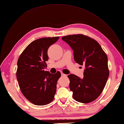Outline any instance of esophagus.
Returning a JSON list of instances; mask_svg holds the SVG:
<instances>
[{
    "label": "esophagus",
    "instance_id": "34e87169",
    "mask_svg": "<svg viewBox=\"0 0 124 124\" xmlns=\"http://www.w3.org/2000/svg\"><path fill=\"white\" fill-rule=\"evenodd\" d=\"M61 76H62V77H65V76H67V75L64 74L63 73H61Z\"/></svg>",
    "mask_w": 124,
    "mask_h": 124
}]
</instances>
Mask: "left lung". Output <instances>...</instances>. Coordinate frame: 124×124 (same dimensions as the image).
<instances>
[{
    "label": "left lung",
    "instance_id": "left-lung-1",
    "mask_svg": "<svg viewBox=\"0 0 124 124\" xmlns=\"http://www.w3.org/2000/svg\"><path fill=\"white\" fill-rule=\"evenodd\" d=\"M62 39L73 51L75 62L85 66L83 78L73 74L68 76L73 98L84 103L94 101L103 90L109 77L106 54L96 40L86 36L69 35Z\"/></svg>",
    "mask_w": 124,
    "mask_h": 124
}]
</instances>
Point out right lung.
Returning <instances> with one entry per match:
<instances>
[{"label": "right lung", "mask_w": 124, "mask_h": 124, "mask_svg": "<svg viewBox=\"0 0 124 124\" xmlns=\"http://www.w3.org/2000/svg\"><path fill=\"white\" fill-rule=\"evenodd\" d=\"M59 37L38 39L26 47L18 58L16 77L18 85L26 99L37 106H44L54 98L61 73L45 71L48 60L47 51Z\"/></svg>", "instance_id": "1"}]
</instances>
